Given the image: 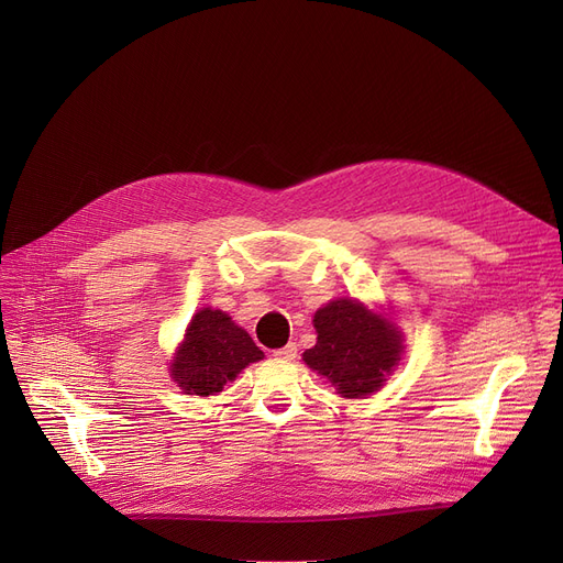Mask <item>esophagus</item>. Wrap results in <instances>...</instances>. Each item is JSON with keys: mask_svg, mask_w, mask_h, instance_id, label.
<instances>
[{"mask_svg": "<svg viewBox=\"0 0 563 563\" xmlns=\"http://www.w3.org/2000/svg\"><path fill=\"white\" fill-rule=\"evenodd\" d=\"M274 356H276V358H283V361H294V358H297V344L289 342L287 346L274 351Z\"/></svg>", "mask_w": 563, "mask_h": 563, "instance_id": "obj_1", "label": "esophagus"}]
</instances>
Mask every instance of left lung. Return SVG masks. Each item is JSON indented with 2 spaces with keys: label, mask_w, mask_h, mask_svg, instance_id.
I'll return each mask as SVG.
<instances>
[{
  "label": "left lung",
  "mask_w": 563,
  "mask_h": 563,
  "mask_svg": "<svg viewBox=\"0 0 563 563\" xmlns=\"http://www.w3.org/2000/svg\"><path fill=\"white\" fill-rule=\"evenodd\" d=\"M312 323L317 344L303 353V361L346 399L376 393L401 361V331L356 299L327 303Z\"/></svg>",
  "instance_id": "obj_1"
}]
</instances>
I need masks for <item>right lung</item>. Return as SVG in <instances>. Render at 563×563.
Segmentation results:
<instances>
[{
  "mask_svg": "<svg viewBox=\"0 0 563 563\" xmlns=\"http://www.w3.org/2000/svg\"><path fill=\"white\" fill-rule=\"evenodd\" d=\"M264 358L253 338L221 310H198L177 346L170 376L187 395L210 397L223 390L246 365Z\"/></svg>",
  "mask_w": 563,
  "mask_h": 563,
  "instance_id": "right-lung-1",
  "label": "right lung"
}]
</instances>
